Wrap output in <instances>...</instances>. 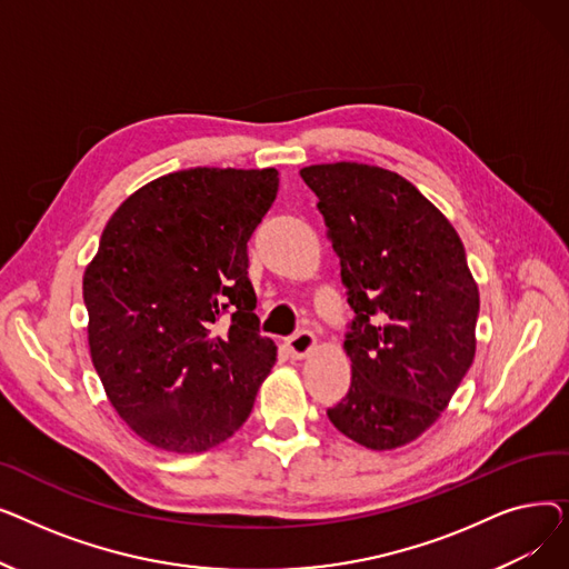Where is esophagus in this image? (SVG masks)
I'll use <instances>...</instances> for the list:
<instances>
[{
	"label": "esophagus",
	"mask_w": 569,
	"mask_h": 569,
	"mask_svg": "<svg viewBox=\"0 0 569 569\" xmlns=\"http://www.w3.org/2000/svg\"><path fill=\"white\" fill-rule=\"evenodd\" d=\"M313 346H316V335L309 332V330L297 332V335H292L288 339V350H290V355L295 357V360H302V357H307Z\"/></svg>",
	"instance_id": "esophagus-1"
}]
</instances>
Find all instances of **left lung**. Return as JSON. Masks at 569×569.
<instances>
[{
  "instance_id": "obj_1",
  "label": "left lung",
  "mask_w": 569,
  "mask_h": 569,
  "mask_svg": "<svg viewBox=\"0 0 569 569\" xmlns=\"http://www.w3.org/2000/svg\"><path fill=\"white\" fill-rule=\"evenodd\" d=\"M300 174L355 313L352 382L327 417L369 450H395L438 420L468 373L480 292L452 223L401 174L348 161Z\"/></svg>"
}]
</instances>
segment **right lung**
<instances>
[{
	"instance_id": "right-lung-1",
	"label": "right lung",
	"mask_w": 569,
	"mask_h": 569,
	"mask_svg": "<svg viewBox=\"0 0 569 569\" xmlns=\"http://www.w3.org/2000/svg\"><path fill=\"white\" fill-rule=\"evenodd\" d=\"M277 189L274 168L170 172L119 204L101 234L82 279L89 352L114 410L159 450L230 438L277 362L247 251Z\"/></svg>"
}]
</instances>
